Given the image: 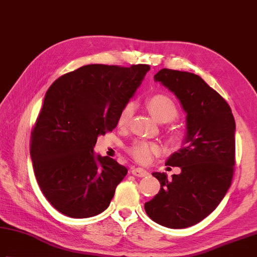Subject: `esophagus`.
I'll return each instance as SVG.
<instances>
[{
	"label": "esophagus",
	"instance_id": "34e87169",
	"mask_svg": "<svg viewBox=\"0 0 257 257\" xmlns=\"http://www.w3.org/2000/svg\"><path fill=\"white\" fill-rule=\"evenodd\" d=\"M131 173L137 177H146V176H148V175H149V173H148L147 170L142 169V168H132Z\"/></svg>",
	"mask_w": 257,
	"mask_h": 257
}]
</instances>
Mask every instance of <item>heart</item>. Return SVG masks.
I'll use <instances>...</instances> for the list:
<instances>
[{
	"label": "heart",
	"instance_id": "b5f03b06",
	"mask_svg": "<svg viewBox=\"0 0 257 257\" xmlns=\"http://www.w3.org/2000/svg\"><path fill=\"white\" fill-rule=\"evenodd\" d=\"M147 107L154 118L159 123H170L177 118L179 114L178 107L172 98L164 93L152 94L147 99ZM133 102H127L121 108L118 115L117 123L119 126H125L130 123L133 116ZM181 134L179 132H173V138L178 140ZM158 152V147L154 143L146 141H136L128 148V154L132 158L140 164H148L152 158V156Z\"/></svg>",
	"mask_w": 257,
	"mask_h": 257
}]
</instances>
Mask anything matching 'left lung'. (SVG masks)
<instances>
[{
  "label": "left lung",
  "instance_id": "1",
  "mask_svg": "<svg viewBox=\"0 0 257 257\" xmlns=\"http://www.w3.org/2000/svg\"><path fill=\"white\" fill-rule=\"evenodd\" d=\"M155 80L179 99L187 112V134L184 146L166 163L181 167V174L170 179L164 173L152 174L160 182V191L145 209L161 226L187 228L214 211L231 185L235 118L228 102L199 75L163 69Z\"/></svg>",
  "mask_w": 257,
  "mask_h": 257
}]
</instances>
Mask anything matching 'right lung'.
Listing matches in <instances>:
<instances>
[{"instance_id": "right-lung-1", "label": "right lung", "mask_w": 257, "mask_h": 257, "mask_svg": "<svg viewBox=\"0 0 257 257\" xmlns=\"http://www.w3.org/2000/svg\"><path fill=\"white\" fill-rule=\"evenodd\" d=\"M150 66L90 64L63 74L47 90L31 131L30 156L43 194L71 218H89L109 205L127 169L93 147L111 132Z\"/></svg>"}]
</instances>
